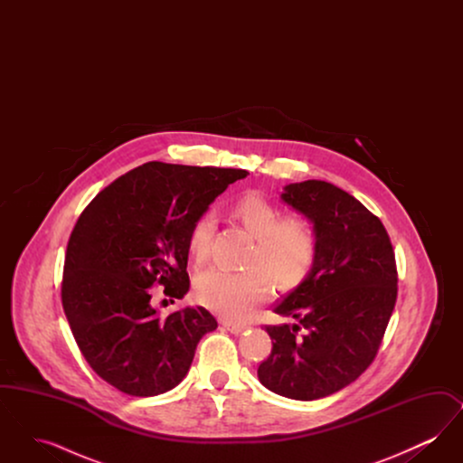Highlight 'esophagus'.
Listing matches in <instances>:
<instances>
[{
    "label": "esophagus",
    "mask_w": 463,
    "mask_h": 463,
    "mask_svg": "<svg viewBox=\"0 0 463 463\" xmlns=\"http://www.w3.org/2000/svg\"><path fill=\"white\" fill-rule=\"evenodd\" d=\"M223 325V328L227 331H231L232 335H240L244 330H248V326L246 325H240V323H229V321H223L222 323Z\"/></svg>",
    "instance_id": "1"
}]
</instances>
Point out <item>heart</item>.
<instances>
[{
  "mask_svg": "<svg viewBox=\"0 0 463 463\" xmlns=\"http://www.w3.org/2000/svg\"><path fill=\"white\" fill-rule=\"evenodd\" d=\"M232 215L255 238V248L248 259V267L255 269L229 272L212 267L196 278L194 295L203 307L238 321L269 298L270 281L266 271L281 288L297 287L307 278L317 257V238L307 221L300 217L283 219L279 208L257 193L238 199ZM213 229L212 213L199 215L193 223L187 236L193 262L206 260Z\"/></svg>",
  "mask_w": 463,
  "mask_h": 463,
  "instance_id": "b5f03b06",
  "label": "heart"
}]
</instances>
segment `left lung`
Returning <instances> with one entry per match:
<instances>
[{
    "mask_svg": "<svg viewBox=\"0 0 463 463\" xmlns=\"http://www.w3.org/2000/svg\"><path fill=\"white\" fill-rule=\"evenodd\" d=\"M281 201L312 223L317 257L274 307L297 323L265 328L272 351L257 374L274 394L314 401L372 364L396 306V259L380 219L330 182L288 184Z\"/></svg>",
    "mask_w": 463,
    "mask_h": 463,
    "instance_id": "8db88e82",
    "label": "left lung"
}]
</instances>
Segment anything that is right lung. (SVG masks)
I'll use <instances>...</instances> for the list:
<instances>
[{
    "mask_svg": "<svg viewBox=\"0 0 463 463\" xmlns=\"http://www.w3.org/2000/svg\"><path fill=\"white\" fill-rule=\"evenodd\" d=\"M246 175L151 161L114 180L81 213L67 244L62 306L91 370L118 391L137 397L172 391L203 335L217 330L204 307L161 317L151 287L184 298L193 223Z\"/></svg>",
    "mask_w": 463,
    "mask_h": 463,
    "instance_id": "right-lung-1",
    "label": "right lung"
}]
</instances>
